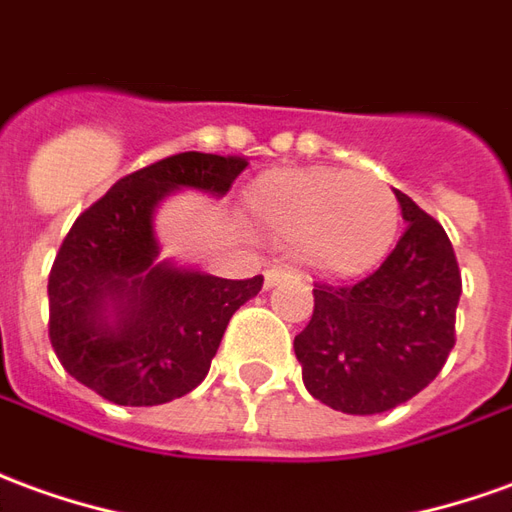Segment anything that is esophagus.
<instances>
[{
  "label": "esophagus",
  "instance_id": "1",
  "mask_svg": "<svg viewBox=\"0 0 512 512\" xmlns=\"http://www.w3.org/2000/svg\"><path fill=\"white\" fill-rule=\"evenodd\" d=\"M293 274H296V271L288 266L266 268V274H263V277H266V288H271V285H277V282H282V280H288V277H293Z\"/></svg>",
  "mask_w": 512,
  "mask_h": 512
}]
</instances>
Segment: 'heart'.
Segmentation results:
<instances>
[{
	"label": "heart",
	"mask_w": 512,
	"mask_h": 512,
	"mask_svg": "<svg viewBox=\"0 0 512 512\" xmlns=\"http://www.w3.org/2000/svg\"><path fill=\"white\" fill-rule=\"evenodd\" d=\"M244 207L257 230L296 241L307 266L332 277L377 266L399 232L391 188L352 171H271L246 191Z\"/></svg>",
	"instance_id": "obj_1"
}]
</instances>
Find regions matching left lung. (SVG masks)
<instances>
[{
    "mask_svg": "<svg viewBox=\"0 0 512 512\" xmlns=\"http://www.w3.org/2000/svg\"><path fill=\"white\" fill-rule=\"evenodd\" d=\"M405 235L374 274L318 282L313 318L293 338L310 396L349 416H374L424 391L455 346L460 268L446 232L396 191Z\"/></svg>",
    "mask_w": 512,
    "mask_h": 512,
    "instance_id": "left-lung-1",
    "label": "left lung"
}]
</instances>
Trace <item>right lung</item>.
<instances>
[{"label": "right lung", "mask_w": 512, "mask_h": 512, "mask_svg": "<svg viewBox=\"0 0 512 512\" xmlns=\"http://www.w3.org/2000/svg\"><path fill=\"white\" fill-rule=\"evenodd\" d=\"M246 157L182 152L127 174L66 235L49 274V341L107 402L166 405L205 380L232 313L263 277L224 280L160 260L157 205L174 191L227 196Z\"/></svg>", "instance_id": "1"}]
</instances>
